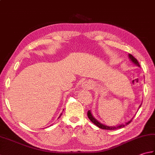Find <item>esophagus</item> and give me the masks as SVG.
Listing matches in <instances>:
<instances>
[{
  "mask_svg": "<svg viewBox=\"0 0 155 155\" xmlns=\"http://www.w3.org/2000/svg\"><path fill=\"white\" fill-rule=\"evenodd\" d=\"M84 87H85V88L88 89V90L92 88V84L91 83V81H86L84 83Z\"/></svg>",
  "mask_w": 155,
  "mask_h": 155,
  "instance_id": "34e87169",
  "label": "esophagus"
}]
</instances>
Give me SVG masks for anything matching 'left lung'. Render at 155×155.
I'll return each mask as SVG.
<instances>
[{
	"mask_svg": "<svg viewBox=\"0 0 155 155\" xmlns=\"http://www.w3.org/2000/svg\"><path fill=\"white\" fill-rule=\"evenodd\" d=\"M129 57H130V59L131 60H132V62H133L134 63H135L136 65H137L140 67V64H139V63H138V60H137L135 57H134L133 55L130 54H129ZM140 106H141V105H140ZM87 117L89 118L90 120L91 121L93 124H94L96 125V126H98L99 128H101V129L107 130H116V129H119V128L124 127H125L126 125L130 124L131 122H132V119H131L130 121L127 122V123H125V124L119 125V126H117V127H110V126H107V125H103V124L99 123V122H98L97 120H96V119H95L94 117H93V116L92 115V114H91V112H90V110H88V111H87Z\"/></svg>",
	"mask_w": 155,
	"mask_h": 155,
	"instance_id": "obj_1",
	"label": "left lung"
}]
</instances>
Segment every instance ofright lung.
<instances>
[{
    "label": "right lung",
    "mask_w": 155,
    "mask_h": 155,
    "mask_svg": "<svg viewBox=\"0 0 155 155\" xmlns=\"http://www.w3.org/2000/svg\"><path fill=\"white\" fill-rule=\"evenodd\" d=\"M61 115H62V114H61V115H60V116H61Z\"/></svg>",
    "instance_id": "obj_1"
}]
</instances>
